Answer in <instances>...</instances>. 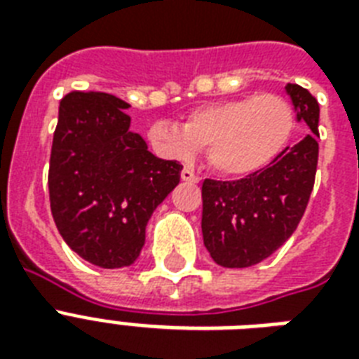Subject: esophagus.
I'll use <instances>...</instances> for the list:
<instances>
[{"label":"esophagus","instance_id":"1","mask_svg":"<svg viewBox=\"0 0 359 359\" xmlns=\"http://www.w3.org/2000/svg\"><path fill=\"white\" fill-rule=\"evenodd\" d=\"M180 179L186 180V182H199V180H201L196 173H194V171H191L190 168L182 169V173H180Z\"/></svg>","mask_w":359,"mask_h":359}]
</instances>
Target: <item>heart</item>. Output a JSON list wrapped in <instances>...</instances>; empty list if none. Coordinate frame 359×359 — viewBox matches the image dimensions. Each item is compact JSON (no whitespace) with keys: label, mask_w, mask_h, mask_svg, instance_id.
Returning <instances> with one entry per match:
<instances>
[{"label":"heart","mask_w":359,"mask_h":359,"mask_svg":"<svg viewBox=\"0 0 359 359\" xmlns=\"http://www.w3.org/2000/svg\"><path fill=\"white\" fill-rule=\"evenodd\" d=\"M292 130V104L276 93H262L196 109L182 126L152 124L149 140L162 154L179 160L205 149L216 173L245 177L266 168L289 143Z\"/></svg>","instance_id":"b5f03b06"}]
</instances>
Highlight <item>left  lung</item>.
Here are the masks:
<instances>
[{
    "instance_id": "8db88e82",
    "label": "left lung",
    "mask_w": 359,
    "mask_h": 359,
    "mask_svg": "<svg viewBox=\"0 0 359 359\" xmlns=\"http://www.w3.org/2000/svg\"><path fill=\"white\" fill-rule=\"evenodd\" d=\"M287 93L311 134L244 179L203 180V240L219 266L264 261L294 233L306 212L317 175L320 108L304 87L289 83Z\"/></svg>"
}]
</instances>
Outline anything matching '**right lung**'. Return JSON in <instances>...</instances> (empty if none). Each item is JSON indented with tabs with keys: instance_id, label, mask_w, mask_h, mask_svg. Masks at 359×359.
Instances as JSON below:
<instances>
[{
	"instance_id": "right-lung-1",
	"label": "right lung",
	"mask_w": 359,
	"mask_h": 359,
	"mask_svg": "<svg viewBox=\"0 0 359 359\" xmlns=\"http://www.w3.org/2000/svg\"><path fill=\"white\" fill-rule=\"evenodd\" d=\"M130 108L108 93L61 98L48 190L53 222L81 259L128 266L145 244L152 212L180 182L182 165L147 151L130 132Z\"/></svg>"
}]
</instances>
